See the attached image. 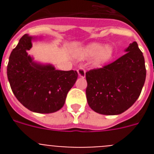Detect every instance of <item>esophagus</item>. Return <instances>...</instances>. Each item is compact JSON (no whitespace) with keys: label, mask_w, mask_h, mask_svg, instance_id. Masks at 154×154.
<instances>
[{"label":"esophagus","mask_w":154,"mask_h":154,"mask_svg":"<svg viewBox=\"0 0 154 154\" xmlns=\"http://www.w3.org/2000/svg\"><path fill=\"white\" fill-rule=\"evenodd\" d=\"M78 72V75L79 77H82V78H85V69H82V68H79V69L77 70Z\"/></svg>","instance_id":"34e87169"}]
</instances>
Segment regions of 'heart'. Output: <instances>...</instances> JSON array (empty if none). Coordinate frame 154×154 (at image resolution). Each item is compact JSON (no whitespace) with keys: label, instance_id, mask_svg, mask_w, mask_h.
<instances>
[{"label":"heart","instance_id":"b5f03b06","mask_svg":"<svg viewBox=\"0 0 154 154\" xmlns=\"http://www.w3.org/2000/svg\"><path fill=\"white\" fill-rule=\"evenodd\" d=\"M112 55L113 48L112 46H104L99 43H91L87 45L85 47L82 48L77 52V57L82 60L95 56L93 63L96 65L107 62L112 58Z\"/></svg>","mask_w":154,"mask_h":154}]
</instances>
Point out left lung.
I'll return each mask as SVG.
<instances>
[{"label": "left lung", "mask_w": 154, "mask_h": 154, "mask_svg": "<svg viewBox=\"0 0 154 154\" xmlns=\"http://www.w3.org/2000/svg\"><path fill=\"white\" fill-rule=\"evenodd\" d=\"M125 51L112 63L85 73L87 102L98 113H123L140 95L146 74L144 57L136 42Z\"/></svg>", "instance_id": "1"}]
</instances>
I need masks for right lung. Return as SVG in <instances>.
<instances>
[{"label": "right lung", "mask_w": 154, "mask_h": 154, "mask_svg": "<svg viewBox=\"0 0 154 154\" xmlns=\"http://www.w3.org/2000/svg\"><path fill=\"white\" fill-rule=\"evenodd\" d=\"M36 38L26 34L20 39L9 57L8 79L14 95L24 107L38 113H51L62 108L78 73L35 62L27 51Z\"/></svg>", "instance_id": "1"}]
</instances>
